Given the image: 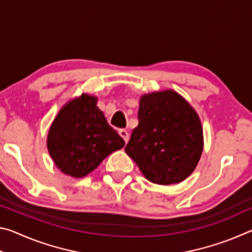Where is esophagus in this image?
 I'll list each match as a JSON object with an SVG mask.
<instances>
[{
	"instance_id": "1",
	"label": "esophagus",
	"mask_w": 252,
	"mask_h": 252,
	"mask_svg": "<svg viewBox=\"0 0 252 252\" xmlns=\"http://www.w3.org/2000/svg\"><path fill=\"white\" fill-rule=\"evenodd\" d=\"M119 134H120V135L122 136V139L125 140L126 143L127 141H129L130 135H129V132H127L126 130H125V129H120V130H119Z\"/></svg>"
}]
</instances>
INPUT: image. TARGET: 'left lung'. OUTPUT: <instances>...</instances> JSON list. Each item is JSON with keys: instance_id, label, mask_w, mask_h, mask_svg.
Listing matches in <instances>:
<instances>
[{"instance_id": "obj_1", "label": "left lung", "mask_w": 252, "mask_h": 252, "mask_svg": "<svg viewBox=\"0 0 252 252\" xmlns=\"http://www.w3.org/2000/svg\"><path fill=\"white\" fill-rule=\"evenodd\" d=\"M139 125L126 152L147 180L173 185L194 171L203 150V131L195 110L173 90L140 97Z\"/></svg>"}]
</instances>
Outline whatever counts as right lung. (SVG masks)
Instances as JSON below:
<instances>
[{"mask_svg":"<svg viewBox=\"0 0 252 252\" xmlns=\"http://www.w3.org/2000/svg\"><path fill=\"white\" fill-rule=\"evenodd\" d=\"M97 97L82 93L62 106L50 126L46 147L58 169L83 178L111 153L125 147L96 106Z\"/></svg>","mask_w":252,"mask_h":252,"instance_id":"right-lung-1","label":"right lung"}]
</instances>
